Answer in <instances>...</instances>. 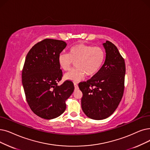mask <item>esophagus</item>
Segmentation results:
<instances>
[{
	"label": "esophagus",
	"instance_id": "esophagus-1",
	"mask_svg": "<svg viewBox=\"0 0 150 150\" xmlns=\"http://www.w3.org/2000/svg\"><path fill=\"white\" fill-rule=\"evenodd\" d=\"M74 87H75V89H77L78 88H79V87H78V83H74Z\"/></svg>",
	"mask_w": 150,
	"mask_h": 150
}]
</instances>
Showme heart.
<instances>
[{
  "label": "heart",
  "mask_w": 150,
  "mask_h": 150,
  "mask_svg": "<svg viewBox=\"0 0 150 150\" xmlns=\"http://www.w3.org/2000/svg\"><path fill=\"white\" fill-rule=\"evenodd\" d=\"M105 51L99 47L78 44L71 47L67 54H61L57 62L64 71L69 70L75 62L76 67L64 75L66 80L77 81L85 76L96 75L105 60Z\"/></svg>",
  "instance_id": "b5f03b06"
}]
</instances>
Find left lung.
<instances>
[{"label": "left lung", "mask_w": 150, "mask_h": 150, "mask_svg": "<svg viewBox=\"0 0 150 150\" xmlns=\"http://www.w3.org/2000/svg\"><path fill=\"white\" fill-rule=\"evenodd\" d=\"M103 46L106 53L105 62L91 79L79 84L83 93V111L96 120L105 119L113 113L125 89V59L112 42L106 41Z\"/></svg>", "instance_id": "obj_1"}]
</instances>
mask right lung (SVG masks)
<instances>
[{"label":"right lung","mask_w":150,"mask_h":150,"mask_svg":"<svg viewBox=\"0 0 150 150\" xmlns=\"http://www.w3.org/2000/svg\"><path fill=\"white\" fill-rule=\"evenodd\" d=\"M66 46L62 40L46 38L32 47L25 57L22 71L25 98L32 111L43 119L61 115L74 92L72 81L57 85L62 76L58 56Z\"/></svg>","instance_id":"right-lung-1"}]
</instances>
